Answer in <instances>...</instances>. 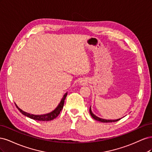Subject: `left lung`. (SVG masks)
<instances>
[{"mask_svg":"<svg viewBox=\"0 0 152 152\" xmlns=\"http://www.w3.org/2000/svg\"><path fill=\"white\" fill-rule=\"evenodd\" d=\"M89 112H90L91 115L92 116V117H93L94 119H95V120L98 121L102 122H117V121H119V120H120V119H121V118H118V119H117V120H105V119L100 118H99V117H96L94 114H93V113H92L91 107H90V109H89Z\"/></svg>","mask_w":152,"mask_h":152,"instance_id":"left-lung-1","label":"left lung"}]
</instances>
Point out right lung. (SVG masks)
<instances>
[{"instance_id": "right-lung-1", "label": "right lung", "mask_w": 152, "mask_h": 152, "mask_svg": "<svg viewBox=\"0 0 152 152\" xmlns=\"http://www.w3.org/2000/svg\"><path fill=\"white\" fill-rule=\"evenodd\" d=\"M67 96V93L63 96V98H62L60 103L58 104V107H56V108L55 109L54 111H53L52 112H50L48 114H45V115H32V114H30L26 113L25 112H23V110H21L20 108L18 107V106L15 104L16 107H17V108L18 109V110L24 115L30 118L34 119V120H36V121H52L53 119H54L55 118H56L58 115L60 113V112L61 111V110L63 108V105H64V103H65V99Z\"/></svg>"}]
</instances>
